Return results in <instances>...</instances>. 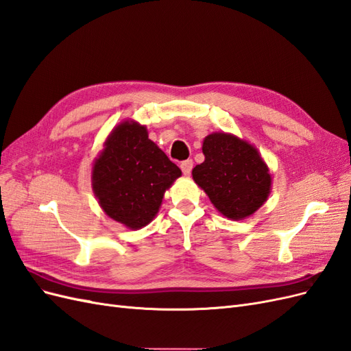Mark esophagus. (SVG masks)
<instances>
[{"label":"esophagus","instance_id":"34e87169","mask_svg":"<svg viewBox=\"0 0 351 351\" xmlns=\"http://www.w3.org/2000/svg\"><path fill=\"white\" fill-rule=\"evenodd\" d=\"M180 168H182V171L184 176H189L192 173V168H193V161L192 159H186L182 164H180Z\"/></svg>","mask_w":351,"mask_h":351}]
</instances>
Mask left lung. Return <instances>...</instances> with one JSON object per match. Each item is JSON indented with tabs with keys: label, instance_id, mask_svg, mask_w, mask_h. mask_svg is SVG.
<instances>
[{
	"label": "left lung",
	"instance_id": "8db88e82",
	"mask_svg": "<svg viewBox=\"0 0 351 351\" xmlns=\"http://www.w3.org/2000/svg\"><path fill=\"white\" fill-rule=\"evenodd\" d=\"M202 152L205 161L193 168L192 176L219 214L240 221L267 202L272 177L253 145L231 133L215 132L205 137Z\"/></svg>",
	"mask_w": 351,
	"mask_h": 351
}]
</instances>
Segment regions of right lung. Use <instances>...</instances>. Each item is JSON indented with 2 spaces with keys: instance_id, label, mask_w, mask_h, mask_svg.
<instances>
[{
  "instance_id": "1",
  "label": "right lung",
  "mask_w": 351,
  "mask_h": 351,
  "mask_svg": "<svg viewBox=\"0 0 351 351\" xmlns=\"http://www.w3.org/2000/svg\"><path fill=\"white\" fill-rule=\"evenodd\" d=\"M180 169L133 120L115 125L92 165V189L111 219L129 230L146 227Z\"/></svg>"
}]
</instances>
